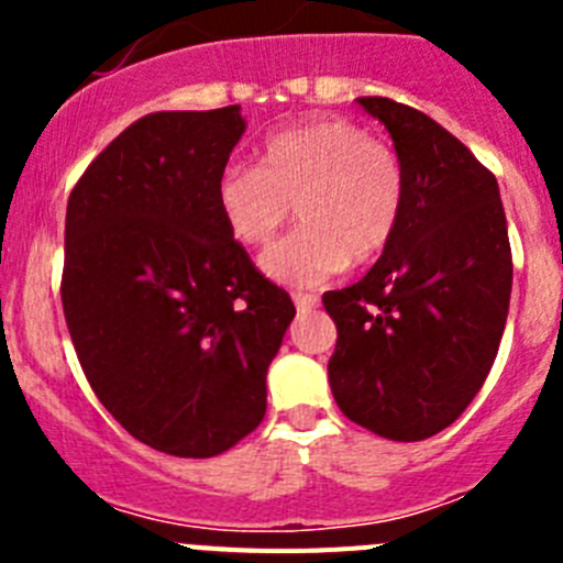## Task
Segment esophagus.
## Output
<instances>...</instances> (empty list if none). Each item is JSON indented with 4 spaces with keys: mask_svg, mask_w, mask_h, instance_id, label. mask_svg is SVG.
<instances>
[{
    "mask_svg": "<svg viewBox=\"0 0 563 563\" xmlns=\"http://www.w3.org/2000/svg\"><path fill=\"white\" fill-rule=\"evenodd\" d=\"M292 305H296L298 310H316L318 296H312V292H292Z\"/></svg>",
    "mask_w": 563,
    "mask_h": 563,
    "instance_id": "1",
    "label": "esophagus"
}]
</instances>
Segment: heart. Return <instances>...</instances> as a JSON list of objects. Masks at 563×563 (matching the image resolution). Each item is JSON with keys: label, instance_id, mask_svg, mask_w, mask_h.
<instances>
[{"label": "heart", "instance_id": "1", "mask_svg": "<svg viewBox=\"0 0 563 563\" xmlns=\"http://www.w3.org/2000/svg\"><path fill=\"white\" fill-rule=\"evenodd\" d=\"M239 245H267L296 206L298 231L258 258L271 282L318 287L350 262L366 265L395 239L406 202L400 161L343 118H316L265 137L258 166L231 163L213 186Z\"/></svg>", "mask_w": 563, "mask_h": 563}]
</instances>
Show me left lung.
<instances>
[{
	"instance_id": "obj_1",
	"label": "left lung",
	"mask_w": 563,
	"mask_h": 563,
	"mask_svg": "<svg viewBox=\"0 0 563 563\" xmlns=\"http://www.w3.org/2000/svg\"><path fill=\"white\" fill-rule=\"evenodd\" d=\"M389 129L406 180L395 239L332 290L338 409L386 440L440 434L482 389L505 332L514 258L496 177L429 114L357 98Z\"/></svg>"
}]
</instances>
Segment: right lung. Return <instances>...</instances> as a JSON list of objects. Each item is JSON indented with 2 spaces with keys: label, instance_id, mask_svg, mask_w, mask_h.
I'll return each mask as SVG.
<instances>
[{
  "label": "right lung",
  "instance_id": "right-lung-1",
  "mask_svg": "<svg viewBox=\"0 0 563 563\" xmlns=\"http://www.w3.org/2000/svg\"><path fill=\"white\" fill-rule=\"evenodd\" d=\"M245 126L242 107L146 114L67 202L62 301L84 375L134 440L188 460L262 422L296 316L213 202Z\"/></svg>",
  "mask_w": 563,
  "mask_h": 563
}]
</instances>
